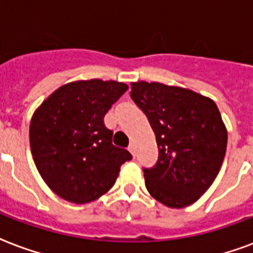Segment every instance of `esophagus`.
Wrapping results in <instances>:
<instances>
[{
	"mask_svg": "<svg viewBox=\"0 0 253 253\" xmlns=\"http://www.w3.org/2000/svg\"><path fill=\"white\" fill-rule=\"evenodd\" d=\"M128 151L131 152V155H132V157H135V146L132 143L128 146Z\"/></svg>",
	"mask_w": 253,
	"mask_h": 253,
	"instance_id": "34e87169",
	"label": "esophagus"
}]
</instances>
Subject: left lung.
Wrapping results in <instances>:
<instances>
[{
  "label": "left lung",
  "mask_w": 253,
  "mask_h": 253,
  "mask_svg": "<svg viewBox=\"0 0 253 253\" xmlns=\"http://www.w3.org/2000/svg\"><path fill=\"white\" fill-rule=\"evenodd\" d=\"M131 99L157 138L158 161L143 169L146 188L167 207L195 203L223 165L227 130L215 102L187 88L158 82L131 84Z\"/></svg>",
  "instance_id": "left-lung-1"
}]
</instances>
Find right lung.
<instances>
[{"instance_id": "right-lung-1", "label": "right lung", "mask_w": 253, "mask_h": 253, "mask_svg": "<svg viewBox=\"0 0 253 253\" xmlns=\"http://www.w3.org/2000/svg\"><path fill=\"white\" fill-rule=\"evenodd\" d=\"M128 86L115 81H78L51 94L30 123V148L42 179L62 199L84 204L114 186L132 159L113 144L103 118Z\"/></svg>"}]
</instances>
